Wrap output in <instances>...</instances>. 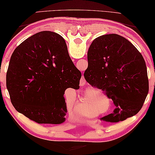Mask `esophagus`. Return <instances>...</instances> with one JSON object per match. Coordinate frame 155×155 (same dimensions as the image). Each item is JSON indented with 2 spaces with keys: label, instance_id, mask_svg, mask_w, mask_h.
Returning a JSON list of instances; mask_svg holds the SVG:
<instances>
[{
  "label": "esophagus",
  "instance_id": "34e87169",
  "mask_svg": "<svg viewBox=\"0 0 155 155\" xmlns=\"http://www.w3.org/2000/svg\"><path fill=\"white\" fill-rule=\"evenodd\" d=\"M86 84V80H85L84 78H82L81 80H80V86H84V85Z\"/></svg>",
  "mask_w": 155,
  "mask_h": 155
}]
</instances>
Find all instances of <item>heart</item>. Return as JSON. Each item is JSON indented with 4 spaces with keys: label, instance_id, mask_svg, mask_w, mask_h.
<instances>
[{
    "label": "heart",
    "instance_id": "heart-1",
    "mask_svg": "<svg viewBox=\"0 0 155 155\" xmlns=\"http://www.w3.org/2000/svg\"><path fill=\"white\" fill-rule=\"evenodd\" d=\"M99 94H100V92H99ZM91 98H84V99L83 100H82L81 101H80V107H83V106H86L87 105H88L89 104H91V101L92 100H91Z\"/></svg>",
    "mask_w": 155,
    "mask_h": 155
}]
</instances>
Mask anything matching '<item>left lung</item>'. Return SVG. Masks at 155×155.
Listing matches in <instances>:
<instances>
[{
    "mask_svg": "<svg viewBox=\"0 0 155 155\" xmlns=\"http://www.w3.org/2000/svg\"><path fill=\"white\" fill-rule=\"evenodd\" d=\"M87 59L86 81L101 89L116 107L101 120L117 122L136 115L148 94L149 81L145 61L135 46L120 35H104L94 40Z\"/></svg>",
    "mask_w": 155,
    "mask_h": 155,
    "instance_id": "8db88e82",
    "label": "left lung"
}]
</instances>
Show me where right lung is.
<instances>
[{
    "instance_id": "obj_1",
    "label": "right lung",
    "mask_w": 155,
    "mask_h": 155,
    "mask_svg": "<svg viewBox=\"0 0 155 155\" xmlns=\"http://www.w3.org/2000/svg\"><path fill=\"white\" fill-rule=\"evenodd\" d=\"M81 76L64 39L56 33L41 31L13 51L6 84L19 113L38 124H58L66 120L65 90L79 89Z\"/></svg>"
}]
</instances>
